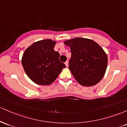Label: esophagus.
<instances>
[{"label":"esophagus","instance_id":"obj_1","mask_svg":"<svg viewBox=\"0 0 127 127\" xmlns=\"http://www.w3.org/2000/svg\"><path fill=\"white\" fill-rule=\"evenodd\" d=\"M65 65H66V67H68V61H66V62H65Z\"/></svg>","mask_w":127,"mask_h":127}]
</instances>
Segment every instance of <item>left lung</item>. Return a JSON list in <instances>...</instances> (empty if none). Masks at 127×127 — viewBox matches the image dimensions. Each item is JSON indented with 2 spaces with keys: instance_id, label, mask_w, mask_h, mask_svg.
Returning <instances> with one entry per match:
<instances>
[{
  "instance_id": "obj_1",
  "label": "left lung",
  "mask_w": 127,
  "mask_h": 127,
  "mask_svg": "<svg viewBox=\"0 0 127 127\" xmlns=\"http://www.w3.org/2000/svg\"><path fill=\"white\" fill-rule=\"evenodd\" d=\"M71 48L69 69L75 79L82 86H92L102 79L107 66V56L94 41L75 38L65 41Z\"/></svg>"
}]
</instances>
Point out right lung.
I'll return each instance as SVG.
<instances>
[{
    "instance_id": "1",
    "label": "right lung",
    "mask_w": 127,
    "mask_h": 127,
    "mask_svg": "<svg viewBox=\"0 0 127 127\" xmlns=\"http://www.w3.org/2000/svg\"><path fill=\"white\" fill-rule=\"evenodd\" d=\"M56 41L47 39L34 42L24 52L21 64L27 75L39 85H49L57 79L65 65L54 50Z\"/></svg>"
}]
</instances>
